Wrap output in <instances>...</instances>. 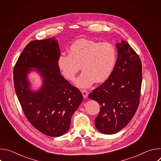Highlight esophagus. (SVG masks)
Instances as JSON below:
<instances>
[{"label": "esophagus", "mask_w": 161, "mask_h": 161, "mask_svg": "<svg viewBox=\"0 0 161 161\" xmlns=\"http://www.w3.org/2000/svg\"><path fill=\"white\" fill-rule=\"evenodd\" d=\"M81 93H82L84 98H86L87 97V96H88V92L86 90H81Z\"/></svg>", "instance_id": "esophagus-1"}]
</instances>
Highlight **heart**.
Instances as JSON below:
<instances>
[{
	"label": "heart",
	"mask_w": 161,
	"mask_h": 161,
	"mask_svg": "<svg viewBox=\"0 0 161 161\" xmlns=\"http://www.w3.org/2000/svg\"><path fill=\"white\" fill-rule=\"evenodd\" d=\"M116 62L117 51L112 44L84 39L75 41L69 49V54H62L58 59L60 70L70 81L75 80L81 67L83 71L75 82L80 88H87L95 81H106Z\"/></svg>",
	"instance_id": "obj_1"
}]
</instances>
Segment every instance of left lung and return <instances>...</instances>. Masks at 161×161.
<instances>
[{
  "instance_id": "left-lung-1",
  "label": "left lung",
  "mask_w": 161,
  "mask_h": 161,
  "mask_svg": "<svg viewBox=\"0 0 161 161\" xmlns=\"http://www.w3.org/2000/svg\"><path fill=\"white\" fill-rule=\"evenodd\" d=\"M117 47L119 55L111 75L88 95L101 106L95 125L106 134L116 133L129 123L141 96L142 64L139 55L124 41Z\"/></svg>"
}]
</instances>
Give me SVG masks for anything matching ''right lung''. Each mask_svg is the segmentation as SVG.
<instances>
[{
  "instance_id": "right-lung-1",
  "label": "right lung",
  "mask_w": 161,
  "mask_h": 161,
  "mask_svg": "<svg viewBox=\"0 0 161 161\" xmlns=\"http://www.w3.org/2000/svg\"><path fill=\"white\" fill-rule=\"evenodd\" d=\"M60 56L59 45L54 38L32 41L13 69L15 92L25 117L34 128L51 137L60 136L69 130L73 114L83 100L79 89L60 75ZM34 67L44 80L37 93L30 90L26 80Z\"/></svg>"
}]
</instances>
